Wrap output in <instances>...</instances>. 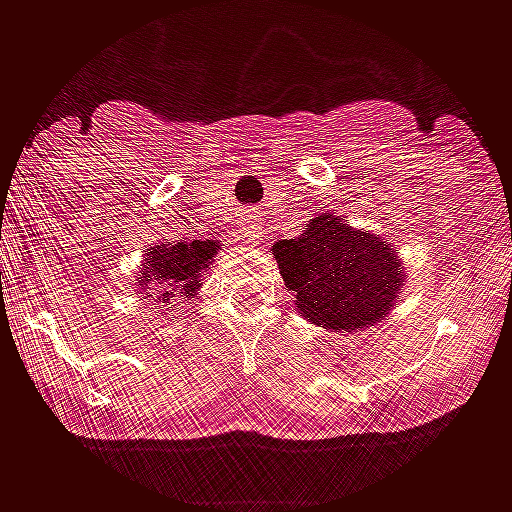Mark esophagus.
I'll return each mask as SVG.
<instances>
[{"label": "esophagus", "instance_id": "34e87169", "mask_svg": "<svg viewBox=\"0 0 512 512\" xmlns=\"http://www.w3.org/2000/svg\"><path fill=\"white\" fill-rule=\"evenodd\" d=\"M256 239H259V230H256V227H253V230H247V242H256Z\"/></svg>", "mask_w": 512, "mask_h": 512}]
</instances>
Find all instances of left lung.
Segmentation results:
<instances>
[{
  "label": "left lung",
  "instance_id": "left-lung-1",
  "mask_svg": "<svg viewBox=\"0 0 512 512\" xmlns=\"http://www.w3.org/2000/svg\"><path fill=\"white\" fill-rule=\"evenodd\" d=\"M296 311L322 328L357 331L392 311L403 273L392 244L357 233L340 218L317 216L299 239L273 244Z\"/></svg>",
  "mask_w": 512,
  "mask_h": 512
}]
</instances>
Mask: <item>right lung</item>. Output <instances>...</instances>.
Masks as SVG:
<instances>
[{
  "label": "right lung",
  "instance_id": "right-lung-1",
  "mask_svg": "<svg viewBox=\"0 0 512 512\" xmlns=\"http://www.w3.org/2000/svg\"><path fill=\"white\" fill-rule=\"evenodd\" d=\"M218 242L207 239H195V242L178 244H158L149 253H143V285L161 288V299L178 294H195V288H201V270L210 265V259L216 256Z\"/></svg>",
  "mask_w": 512,
  "mask_h": 512
}]
</instances>
